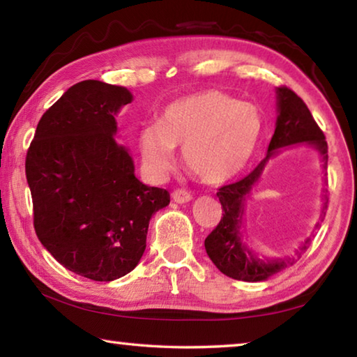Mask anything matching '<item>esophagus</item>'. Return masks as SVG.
<instances>
[{"instance_id":"esophagus-1","label":"esophagus","mask_w":357,"mask_h":357,"mask_svg":"<svg viewBox=\"0 0 357 357\" xmlns=\"http://www.w3.org/2000/svg\"><path fill=\"white\" fill-rule=\"evenodd\" d=\"M172 199H174L175 202H178V204H185V202L191 201V195H190L188 191L177 188V190L172 191Z\"/></svg>"}]
</instances>
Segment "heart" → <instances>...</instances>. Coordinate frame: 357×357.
Returning <instances> with one entry per match:
<instances>
[{
	"mask_svg": "<svg viewBox=\"0 0 357 357\" xmlns=\"http://www.w3.org/2000/svg\"><path fill=\"white\" fill-rule=\"evenodd\" d=\"M262 131L261 110L218 90L180 98L165 109L158 125L144 128L139 149L151 171L174 166V149H183L188 171L210 185H221L247 166Z\"/></svg>",
	"mask_w": 357,
	"mask_h": 357,
	"instance_id": "obj_1",
	"label": "heart"
}]
</instances>
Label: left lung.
<instances>
[{"instance_id":"obj_1","label":"left lung","mask_w":357,"mask_h":357,"mask_svg":"<svg viewBox=\"0 0 357 357\" xmlns=\"http://www.w3.org/2000/svg\"><path fill=\"white\" fill-rule=\"evenodd\" d=\"M277 126L273 132L271 144H268V153L247 177L238 180L236 183H229L218 188V199L223 208L218 226L208 234L206 242V251L208 258L212 259L220 272L234 280L242 282H264L268 277L282 272L288 266H293L296 259L308 248L310 238L303 242L296 258L284 259H259L242 243L241 227L243 225V207L245 199L258 182L267 160L277 153V149L288 147L294 144H310L319 151L324 161V169L327 167V142L324 132L317 125L307 104L302 101L296 93L288 86H278L277 89ZM327 197L324 196L323 217H326Z\"/></svg>"}]
</instances>
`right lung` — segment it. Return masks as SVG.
Masks as SVG:
<instances>
[{"instance_id":"obj_1","label":"right lung","mask_w":357,"mask_h":357,"mask_svg":"<svg viewBox=\"0 0 357 357\" xmlns=\"http://www.w3.org/2000/svg\"><path fill=\"white\" fill-rule=\"evenodd\" d=\"M131 101L125 86L79 82L45 110L26 153L38 238L61 266L95 282L139 264L151 215L171 201L165 188L139 182L115 140V115Z\"/></svg>"}]
</instances>
